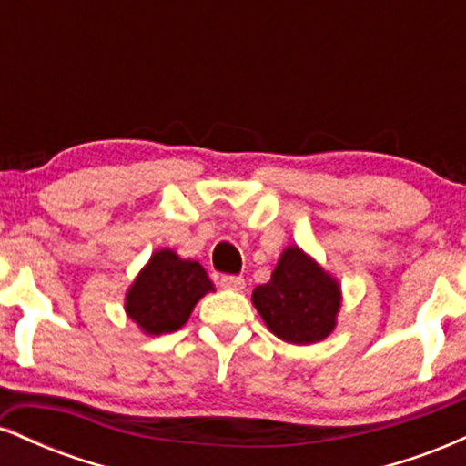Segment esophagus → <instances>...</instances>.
<instances>
[{
  "mask_svg": "<svg viewBox=\"0 0 466 466\" xmlns=\"http://www.w3.org/2000/svg\"><path fill=\"white\" fill-rule=\"evenodd\" d=\"M218 285L223 289H232V291H240V289L245 287V280L240 276H232V274H226L218 278Z\"/></svg>",
  "mask_w": 466,
  "mask_h": 466,
  "instance_id": "34e87169",
  "label": "esophagus"
}]
</instances>
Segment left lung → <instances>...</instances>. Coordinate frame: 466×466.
<instances>
[{"label": "left lung", "mask_w": 466, "mask_h": 466, "mask_svg": "<svg viewBox=\"0 0 466 466\" xmlns=\"http://www.w3.org/2000/svg\"><path fill=\"white\" fill-rule=\"evenodd\" d=\"M254 307L280 339L315 344L329 337L339 311V287L298 248L285 249L271 280L254 289Z\"/></svg>", "instance_id": "left-lung-1"}]
</instances>
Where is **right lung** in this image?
<instances>
[{
    "label": "right lung",
    "mask_w": 466,
    "mask_h": 466,
    "mask_svg": "<svg viewBox=\"0 0 466 466\" xmlns=\"http://www.w3.org/2000/svg\"><path fill=\"white\" fill-rule=\"evenodd\" d=\"M215 291L206 269L175 251H155L127 296V313L151 335L181 329L201 296Z\"/></svg>",
    "instance_id": "add662e5"
}]
</instances>
